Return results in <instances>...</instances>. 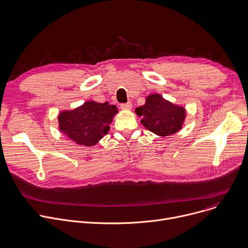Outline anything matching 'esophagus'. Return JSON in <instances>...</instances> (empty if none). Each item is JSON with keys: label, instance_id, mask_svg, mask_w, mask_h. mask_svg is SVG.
Segmentation results:
<instances>
[{"label": "esophagus", "instance_id": "1", "mask_svg": "<svg viewBox=\"0 0 248 248\" xmlns=\"http://www.w3.org/2000/svg\"><path fill=\"white\" fill-rule=\"evenodd\" d=\"M120 108L123 110H130L132 108V104L131 103H127V104H121L120 105Z\"/></svg>", "mask_w": 248, "mask_h": 248}]
</instances>
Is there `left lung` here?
<instances>
[{
	"label": "left lung",
	"instance_id": "1",
	"mask_svg": "<svg viewBox=\"0 0 248 248\" xmlns=\"http://www.w3.org/2000/svg\"><path fill=\"white\" fill-rule=\"evenodd\" d=\"M135 112L138 116L142 117L140 123L144 128L159 137L178 133L186 116L184 107L174 105L159 93L148 94L144 105L137 108Z\"/></svg>",
	"mask_w": 248,
	"mask_h": 248
}]
</instances>
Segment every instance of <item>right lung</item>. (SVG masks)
<instances>
[{
    "mask_svg": "<svg viewBox=\"0 0 248 248\" xmlns=\"http://www.w3.org/2000/svg\"><path fill=\"white\" fill-rule=\"evenodd\" d=\"M117 112V108L108 102L88 101L74 109L62 110L58 116L59 129L77 144L93 146L109 132Z\"/></svg>",
    "mask_w": 248,
    "mask_h": 248,
    "instance_id": "add662e5",
    "label": "right lung"
}]
</instances>
